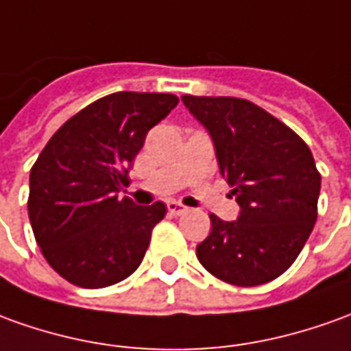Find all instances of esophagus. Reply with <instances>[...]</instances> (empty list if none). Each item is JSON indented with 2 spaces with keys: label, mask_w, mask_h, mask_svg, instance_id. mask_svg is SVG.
I'll use <instances>...</instances> for the list:
<instances>
[{
  "label": "esophagus",
  "mask_w": 351,
  "mask_h": 351,
  "mask_svg": "<svg viewBox=\"0 0 351 351\" xmlns=\"http://www.w3.org/2000/svg\"><path fill=\"white\" fill-rule=\"evenodd\" d=\"M168 212H170L171 216H181V214L187 212V206H183V204L176 202V200H168Z\"/></svg>",
  "instance_id": "34e87169"
}]
</instances>
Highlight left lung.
<instances>
[{"mask_svg": "<svg viewBox=\"0 0 351 351\" xmlns=\"http://www.w3.org/2000/svg\"><path fill=\"white\" fill-rule=\"evenodd\" d=\"M208 130L219 173L241 206L237 221L210 214L197 258L237 287L263 285L291 267L317 219L321 176L309 147L281 120L246 99L183 95Z\"/></svg>", "mask_w": 351, "mask_h": 351, "instance_id": "left-lung-1", "label": "left lung"}]
</instances>
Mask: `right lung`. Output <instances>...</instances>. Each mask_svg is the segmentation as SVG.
Here are the masks:
<instances>
[{
  "instance_id": "1",
  "label": "right lung",
  "mask_w": 351,
  "mask_h": 351,
  "mask_svg": "<svg viewBox=\"0 0 351 351\" xmlns=\"http://www.w3.org/2000/svg\"><path fill=\"white\" fill-rule=\"evenodd\" d=\"M178 103L171 93L106 95L66 120L40 152L28 217L43 258L72 285L110 287L143 262L166 206H137L118 193L149 130Z\"/></svg>"
}]
</instances>
